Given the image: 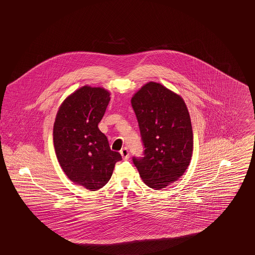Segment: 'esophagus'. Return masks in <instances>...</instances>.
<instances>
[{"label": "esophagus", "instance_id": "esophagus-1", "mask_svg": "<svg viewBox=\"0 0 255 255\" xmlns=\"http://www.w3.org/2000/svg\"><path fill=\"white\" fill-rule=\"evenodd\" d=\"M121 154L124 159H128L129 158V150L127 147H123L121 150Z\"/></svg>", "mask_w": 255, "mask_h": 255}]
</instances>
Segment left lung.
<instances>
[{
  "label": "left lung",
  "instance_id": "left-lung-1",
  "mask_svg": "<svg viewBox=\"0 0 255 255\" xmlns=\"http://www.w3.org/2000/svg\"><path fill=\"white\" fill-rule=\"evenodd\" d=\"M143 143V157H133L142 181L155 189L177 181L193 151L190 116L182 97L149 82L131 100Z\"/></svg>",
  "mask_w": 255,
  "mask_h": 255
}]
</instances>
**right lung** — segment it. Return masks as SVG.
<instances>
[{"label": "right lung", "instance_id": "1", "mask_svg": "<svg viewBox=\"0 0 255 255\" xmlns=\"http://www.w3.org/2000/svg\"><path fill=\"white\" fill-rule=\"evenodd\" d=\"M110 99L105 89L84 86L64 100L53 126V143L62 169L71 181L91 191L109 182L116 163L122 159L98 129Z\"/></svg>", "mask_w": 255, "mask_h": 255}]
</instances>
